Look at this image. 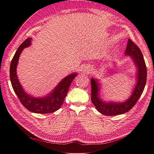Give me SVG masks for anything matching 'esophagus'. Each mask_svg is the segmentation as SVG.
I'll return each instance as SVG.
<instances>
[{
    "label": "esophagus",
    "instance_id": "esophagus-1",
    "mask_svg": "<svg viewBox=\"0 0 154 154\" xmlns=\"http://www.w3.org/2000/svg\"><path fill=\"white\" fill-rule=\"evenodd\" d=\"M83 72L86 74H91L92 72V67L90 66H86L83 67Z\"/></svg>",
    "mask_w": 154,
    "mask_h": 154
}]
</instances>
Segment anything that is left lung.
Listing matches in <instances>:
<instances>
[{
    "mask_svg": "<svg viewBox=\"0 0 154 154\" xmlns=\"http://www.w3.org/2000/svg\"><path fill=\"white\" fill-rule=\"evenodd\" d=\"M125 54L132 59L136 69V82L131 95L128 99L123 101L104 100L100 94L102 89V83L100 80L96 78H92L91 80V101L97 110L105 116L122 114L129 111L141 97L146 85L147 70L145 62L141 50L130 39L128 40ZM109 69L106 70L109 71Z\"/></svg>",
    "mask_w": 154,
    "mask_h": 154,
    "instance_id": "8db88e82",
    "label": "left lung"
}]
</instances>
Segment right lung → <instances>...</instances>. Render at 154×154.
<instances>
[{
	"label": "right lung",
	"mask_w": 154,
	"mask_h": 154,
	"mask_svg": "<svg viewBox=\"0 0 154 154\" xmlns=\"http://www.w3.org/2000/svg\"><path fill=\"white\" fill-rule=\"evenodd\" d=\"M32 38H27L23 42L14 55L11 60L10 69V80L13 88L22 104L30 112L37 114H48L58 110L62 105L65 97L74 78L77 76L76 72H72L64 77L50 92L44 96L35 97L26 92L18 80L17 67L18 60L24 49L31 45Z\"/></svg>",
	"instance_id": "right-lung-1"
}]
</instances>
